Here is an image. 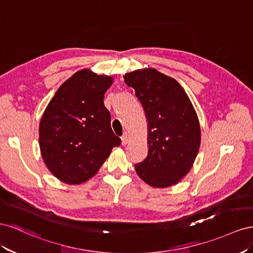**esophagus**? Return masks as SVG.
Wrapping results in <instances>:
<instances>
[{
    "mask_svg": "<svg viewBox=\"0 0 253 253\" xmlns=\"http://www.w3.org/2000/svg\"><path fill=\"white\" fill-rule=\"evenodd\" d=\"M121 139H122V144L125 146L126 144L128 143V134H127V132H125L124 134H123Z\"/></svg>",
    "mask_w": 253,
    "mask_h": 253,
    "instance_id": "obj_1",
    "label": "esophagus"
}]
</instances>
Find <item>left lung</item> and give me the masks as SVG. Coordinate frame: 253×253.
I'll list each match as a JSON object with an SVG mask.
<instances>
[{
    "label": "left lung",
    "instance_id": "1",
    "mask_svg": "<svg viewBox=\"0 0 253 253\" xmlns=\"http://www.w3.org/2000/svg\"><path fill=\"white\" fill-rule=\"evenodd\" d=\"M124 79L134 89L148 123V155L135 170L154 187L174 185L191 169L200 145L191 100L176 79L154 69L127 73Z\"/></svg>",
    "mask_w": 253,
    "mask_h": 253
}]
</instances>
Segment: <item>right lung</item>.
<instances>
[{
    "label": "right lung",
    "instance_id": "right-lung-1",
    "mask_svg": "<svg viewBox=\"0 0 253 253\" xmlns=\"http://www.w3.org/2000/svg\"><path fill=\"white\" fill-rule=\"evenodd\" d=\"M111 84L110 76L78 71L60 85L43 113L41 155L49 171L62 182L79 184L89 180L111 149L121 144L104 105V94Z\"/></svg>",
    "mask_w": 253,
    "mask_h": 253
}]
</instances>
